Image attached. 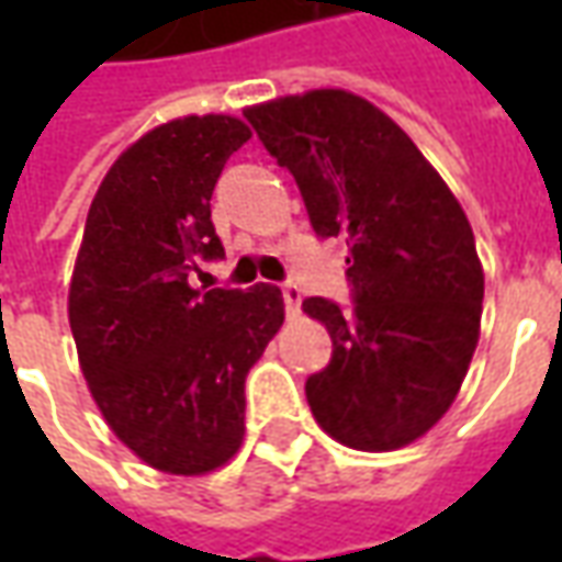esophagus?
<instances>
[{
	"label": "esophagus",
	"mask_w": 562,
	"mask_h": 562,
	"mask_svg": "<svg viewBox=\"0 0 562 562\" xmlns=\"http://www.w3.org/2000/svg\"><path fill=\"white\" fill-rule=\"evenodd\" d=\"M282 301H285V310L289 313H301V301H304V292L297 282H282Z\"/></svg>",
	"instance_id": "34e87169"
}]
</instances>
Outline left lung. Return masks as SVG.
Masks as SVG:
<instances>
[{"label": "left lung", "instance_id": "1", "mask_svg": "<svg viewBox=\"0 0 562 562\" xmlns=\"http://www.w3.org/2000/svg\"><path fill=\"white\" fill-rule=\"evenodd\" d=\"M244 116L294 177L316 237L349 246L352 313L304 301L334 340L306 379L310 409L342 446H409L448 413L479 342L484 273L458 198L361 95L313 90Z\"/></svg>", "mask_w": 562, "mask_h": 562}]
</instances>
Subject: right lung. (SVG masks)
Returning a JSON list of instances; mask_svg holds the SVG:
<instances>
[{
	"label": "right lung",
	"mask_w": 562,
	"mask_h": 562,
	"mask_svg": "<svg viewBox=\"0 0 562 562\" xmlns=\"http://www.w3.org/2000/svg\"><path fill=\"white\" fill-rule=\"evenodd\" d=\"M252 138L234 116L147 132L92 198L68 292L80 367L104 422L149 467L201 475L244 439V382L285 310L277 285L195 289L225 256L210 198Z\"/></svg>",
	"instance_id": "right-lung-1"
}]
</instances>
